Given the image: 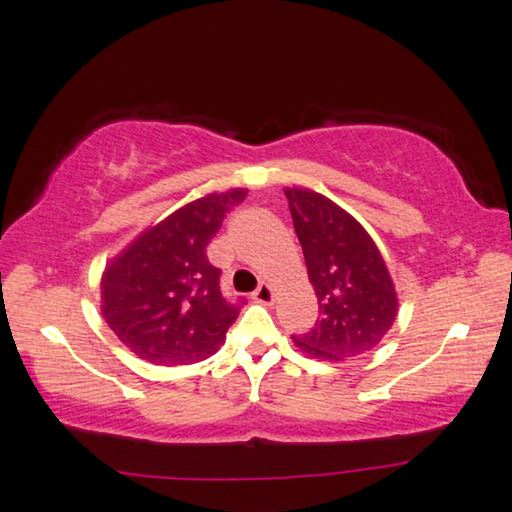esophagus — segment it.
Here are the masks:
<instances>
[{"instance_id":"34e87169","label":"esophagus","mask_w":512,"mask_h":512,"mask_svg":"<svg viewBox=\"0 0 512 512\" xmlns=\"http://www.w3.org/2000/svg\"><path fill=\"white\" fill-rule=\"evenodd\" d=\"M253 298L257 300V303L271 305V303H273V300H275V291H273V287L269 285V282H262V285H259V287L255 289V294H253Z\"/></svg>"}]
</instances>
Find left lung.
<instances>
[{"mask_svg": "<svg viewBox=\"0 0 512 512\" xmlns=\"http://www.w3.org/2000/svg\"><path fill=\"white\" fill-rule=\"evenodd\" d=\"M319 319L294 337L300 351L339 362L371 351L399 314L394 282L369 232L330 198L285 189Z\"/></svg>", "mask_w": 512, "mask_h": 512, "instance_id": "left-lung-1", "label": "left lung"}]
</instances>
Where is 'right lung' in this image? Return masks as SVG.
Instances as JSON below:
<instances>
[{
    "instance_id": "obj_1",
    "label": "right lung",
    "mask_w": 512,
    "mask_h": 512,
    "mask_svg": "<svg viewBox=\"0 0 512 512\" xmlns=\"http://www.w3.org/2000/svg\"><path fill=\"white\" fill-rule=\"evenodd\" d=\"M246 189L209 193L141 232L102 275V314L129 351L152 364L214 355L243 300L221 294L207 246Z\"/></svg>"
}]
</instances>
